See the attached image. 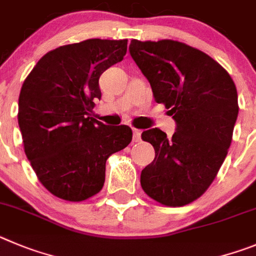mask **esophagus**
<instances>
[{
  "label": "esophagus",
  "instance_id": "34e87169",
  "mask_svg": "<svg viewBox=\"0 0 256 256\" xmlns=\"http://www.w3.org/2000/svg\"><path fill=\"white\" fill-rule=\"evenodd\" d=\"M132 132H134V142H139L140 140H142V131L138 130V128H132Z\"/></svg>",
  "mask_w": 256,
  "mask_h": 256
}]
</instances>
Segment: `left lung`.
<instances>
[{"label":"left lung","mask_w":256,"mask_h":256,"mask_svg":"<svg viewBox=\"0 0 256 256\" xmlns=\"http://www.w3.org/2000/svg\"><path fill=\"white\" fill-rule=\"evenodd\" d=\"M128 50L177 124L172 138L156 128L142 131L156 156L140 184L162 206H184L208 190L228 153L238 114L236 85L216 60L178 40L132 39Z\"/></svg>","instance_id":"left-lung-1"}]
</instances>
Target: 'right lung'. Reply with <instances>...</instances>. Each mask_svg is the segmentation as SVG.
I'll use <instances>...</instances> for the list:
<instances>
[{"label":"right lung","mask_w":256,"mask_h":256,"mask_svg":"<svg viewBox=\"0 0 256 256\" xmlns=\"http://www.w3.org/2000/svg\"><path fill=\"white\" fill-rule=\"evenodd\" d=\"M128 50V39H86L50 50L24 80L18 121L28 160L50 194L84 202L102 190L108 156L131 142L128 126L90 117L100 76Z\"/></svg>","instance_id":"right-lung-1"}]
</instances>
